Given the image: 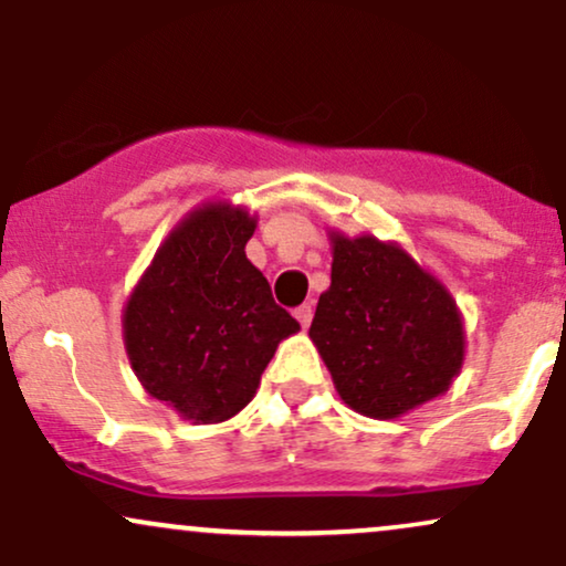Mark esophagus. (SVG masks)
Wrapping results in <instances>:
<instances>
[{
    "mask_svg": "<svg viewBox=\"0 0 566 566\" xmlns=\"http://www.w3.org/2000/svg\"><path fill=\"white\" fill-rule=\"evenodd\" d=\"M295 319L301 322V327H303V329H308L311 319H314V305H311V303L297 305V308H295Z\"/></svg>",
    "mask_w": 566,
    "mask_h": 566,
    "instance_id": "esophagus-1",
    "label": "esophagus"
}]
</instances>
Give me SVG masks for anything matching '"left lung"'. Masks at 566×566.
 Returning a JSON list of instances; mask_svg holds the SVG:
<instances>
[{"label": "left lung", "instance_id": "8db88e82", "mask_svg": "<svg viewBox=\"0 0 566 566\" xmlns=\"http://www.w3.org/2000/svg\"><path fill=\"white\" fill-rule=\"evenodd\" d=\"M333 282L311 322L350 409L391 420L437 399L465 356L463 316L439 279L394 242L333 231Z\"/></svg>", "mask_w": 566, "mask_h": 566}]
</instances>
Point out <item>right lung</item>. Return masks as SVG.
I'll return each instance as SVG.
<instances>
[{"label": "right lung", "instance_id": "obj_1", "mask_svg": "<svg viewBox=\"0 0 566 566\" xmlns=\"http://www.w3.org/2000/svg\"><path fill=\"white\" fill-rule=\"evenodd\" d=\"M255 216L207 201L180 220L125 305L135 375L184 420L223 423L244 409L284 337L301 329L244 255Z\"/></svg>", "mask_w": 566, "mask_h": 566}]
</instances>
